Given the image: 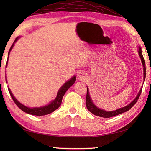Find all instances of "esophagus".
<instances>
[{"mask_svg":"<svg viewBox=\"0 0 151 151\" xmlns=\"http://www.w3.org/2000/svg\"><path fill=\"white\" fill-rule=\"evenodd\" d=\"M86 77H87V76H86V75L84 72H80L78 74V78L82 81H85V80L86 79Z\"/></svg>","mask_w":151,"mask_h":151,"instance_id":"34e87169","label":"esophagus"}]
</instances>
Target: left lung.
<instances>
[{
    "mask_svg": "<svg viewBox=\"0 0 151 151\" xmlns=\"http://www.w3.org/2000/svg\"><path fill=\"white\" fill-rule=\"evenodd\" d=\"M137 52H138L139 56L141 58V61H142V65H143V81H145V76H146L145 62V60H144V58H143V54L142 52V48L140 47V46H139V47H138ZM142 88L143 87H142V88L140 89V90H139L138 93H137L136 97L129 104H128L127 106H124V107L119 108V109H117V110H115V111H105L104 110H102V109H101V108H99L96 106L95 104L93 102V101L91 100V98L90 95H89V89L87 87V95H86V107H87L88 110L90 112H91L93 114L97 115V116H99V117H104V118H109L111 117L115 116V115H119L122 113H124V112L129 111L130 109L136 103L137 99H139L141 93H142Z\"/></svg>",
    "mask_w": 151,
    "mask_h": 151,
    "instance_id": "8db88e82",
    "label": "left lung"
}]
</instances>
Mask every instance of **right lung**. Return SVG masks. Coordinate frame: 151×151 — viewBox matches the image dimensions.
<instances>
[{"instance_id": "obj_1", "label": "right lung", "mask_w": 151, "mask_h": 151, "mask_svg": "<svg viewBox=\"0 0 151 151\" xmlns=\"http://www.w3.org/2000/svg\"><path fill=\"white\" fill-rule=\"evenodd\" d=\"M20 37H17L16 39L15 40L14 43L12 44V45L10 49H9V50L8 52V60L7 62H6V67H7V64L8 62V58L9 53H10V51L13 49V47L14 46L15 43L17 41ZM6 82H7V79H6ZM76 81V76H73V77L69 80L68 81H67L65 84H63L62 87L60 88V89L58 90L57 93V96L55 98L54 101H51L49 104H48L46 106H41V107H35V108H30V107H27L26 106L23 105L21 104V102H19L16 98L14 97V95L12 94V93L10 90V89L8 88V91L9 92V94H10L11 97L12 98L13 100H14V102L16 104V105L21 109L22 111H23L24 112L28 114H31L33 115H37V116H41V115H45L47 114H49L50 113H52L54 111H55L56 109L58 108L61 104H62V98L65 95V92L67 91V89H68L70 86H71L73 84H74V83Z\"/></svg>"}]
</instances>
